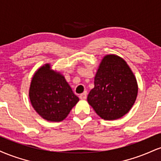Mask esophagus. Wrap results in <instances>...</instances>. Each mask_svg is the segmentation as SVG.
I'll return each instance as SVG.
<instances>
[{"label": "esophagus", "mask_w": 161, "mask_h": 161, "mask_svg": "<svg viewBox=\"0 0 161 161\" xmlns=\"http://www.w3.org/2000/svg\"><path fill=\"white\" fill-rule=\"evenodd\" d=\"M86 97H87V92H84L83 93H82L80 95H79V98L81 100H86Z\"/></svg>", "instance_id": "34e87169"}]
</instances>
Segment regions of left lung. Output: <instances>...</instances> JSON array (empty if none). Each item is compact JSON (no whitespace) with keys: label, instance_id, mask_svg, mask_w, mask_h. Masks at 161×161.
I'll return each instance as SVG.
<instances>
[{"label":"left lung","instance_id":"obj_1","mask_svg":"<svg viewBox=\"0 0 161 161\" xmlns=\"http://www.w3.org/2000/svg\"><path fill=\"white\" fill-rule=\"evenodd\" d=\"M137 94V82L126 62L116 55H107L100 64L95 87L87 101L102 119L113 120L129 111Z\"/></svg>","mask_w":161,"mask_h":161}]
</instances>
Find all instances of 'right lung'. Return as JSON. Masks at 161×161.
Returning <instances> with one entry per match:
<instances>
[{
	"label": "right lung",
	"instance_id": "right-lung-1",
	"mask_svg": "<svg viewBox=\"0 0 161 161\" xmlns=\"http://www.w3.org/2000/svg\"><path fill=\"white\" fill-rule=\"evenodd\" d=\"M31 103L36 112L48 121H62L79 101L64 77L52 71L49 64L33 76L29 89Z\"/></svg>",
	"mask_w": 161,
	"mask_h": 161
}]
</instances>
